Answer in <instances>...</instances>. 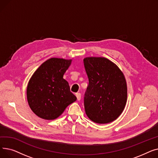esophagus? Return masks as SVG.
<instances>
[{
  "label": "esophagus",
  "instance_id": "34e87169",
  "mask_svg": "<svg viewBox=\"0 0 158 158\" xmlns=\"http://www.w3.org/2000/svg\"><path fill=\"white\" fill-rule=\"evenodd\" d=\"M76 95L77 97V99L78 101H80L81 100V94L80 93H76Z\"/></svg>",
  "mask_w": 158,
  "mask_h": 158
}]
</instances>
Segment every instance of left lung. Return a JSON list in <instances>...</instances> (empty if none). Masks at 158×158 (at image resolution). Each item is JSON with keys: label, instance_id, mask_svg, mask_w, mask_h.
Returning a JSON list of instances; mask_svg holds the SVG:
<instances>
[{"label": "left lung", "instance_id": "1", "mask_svg": "<svg viewBox=\"0 0 158 158\" xmlns=\"http://www.w3.org/2000/svg\"><path fill=\"white\" fill-rule=\"evenodd\" d=\"M83 61L89 81L84 97L86 114L97 123L111 122L121 114L127 102L123 73L105 57H88Z\"/></svg>", "mask_w": 158, "mask_h": 158}]
</instances>
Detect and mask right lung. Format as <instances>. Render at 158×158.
<instances>
[{"label": "right lung", "mask_w": 158, "mask_h": 158, "mask_svg": "<svg viewBox=\"0 0 158 158\" xmlns=\"http://www.w3.org/2000/svg\"><path fill=\"white\" fill-rule=\"evenodd\" d=\"M72 60L52 57L41 64L33 73L27 88L29 107L38 117L54 120L76 101L63 75Z\"/></svg>", "instance_id": "right-lung-1"}]
</instances>
